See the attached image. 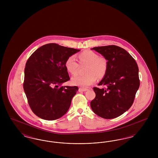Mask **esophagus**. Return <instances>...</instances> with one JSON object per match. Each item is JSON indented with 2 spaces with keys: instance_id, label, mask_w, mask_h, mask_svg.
<instances>
[{
  "instance_id": "34e87169",
  "label": "esophagus",
  "mask_w": 158,
  "mask_h": 158,
  "mask_svg": "<svg viewBox=\"0 0 158 158\" xmlns=\"http://www.w3.org/2000/svg\"><path fill=\"white\" fill-rule=\"evenodd\" d=\"M88 90V89H86V88H80L79 89V92H85V91H86V90Z\"/></svg>"
}]
</instances>
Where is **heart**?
I'll return each mask as SVG.
<instances>
[{"label": "heart", "instance_id": "obj_1", "mask_svg": "<svg viewBox=\"0 0 158 158\" xmlns=\"http://www.w3.org/2000/svg\"><path fill=\"white\" fill-rule=\"evenodd\" d=\"M79 63L81 66L87 65L85 75L78 76L72 79V83L81 87H87L96 82L97 77L105 76L108 67V60L104 57H100L94 52L85 51L78 55ZM65 68L72 75H77L79 64L74 56H70L65 61Z\"/></svg>", "mask_w": 158, "mask_h": 158}]
</instances>
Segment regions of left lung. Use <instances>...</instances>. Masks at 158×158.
Instances as JSON below:
<instances>
[{"mask_svg": "<svg viewBox=\"0 0 158 158\" xmlns=\"http://www.w3.org/2000/svg\"><path fill=\"white\" fill-rule=\"evenodd\" d=\"M108 60V70L99 86L94 87L96 96L90 106L98 116L105 118H116L131 106L140 86L139 68L133 57L124 48L111 45L94 47Z\"/></svg>", "mask_w": 158, "mask_h": 158, "instance_id": "left-lung-1", "label": "left lung"}]
</instances>
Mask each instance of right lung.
<instances>
[{
    "instance_id": "add662e5",
    "label": "right lung",
    "mask_w": 158,
    "mask_h": 158,
    "mask_svg": "<svg viewBox=\"0 0 158 158\" xmlns=\"http://www.w3.org/2000/svg\"><path fill=\"white\" fill-rule=\"evenodd\" d=\"M79 51L50 43L38 48L27 60L23 87L31 110L38 117L54 120L67 113L78 87L61 85L70 80L65 61Z\"/></svg>"
}]
</instances>
